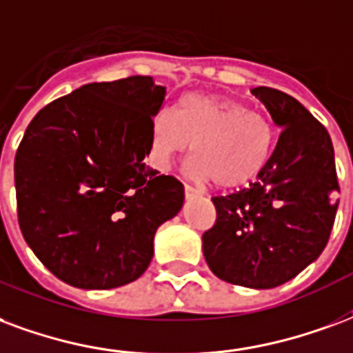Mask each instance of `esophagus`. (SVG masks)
I'll return each instance as SVG.
<instances>
[{
  "mask_svg": "<svg viewBox=\"0 0 353 353\" xmlns=\"http://www.w3.org/2000/svg\"><path fill=\"white\" fill-rule=\"evenodd\" d=\"M194 194H198V189H194L192 185L185 183V196L189 198V196H194Z\"/></svg>",
  "mask_w": 353,
  "mask_h": 353,
  "instance_id": "obj_1",
  "label": "esophagus"
}]
</instances>
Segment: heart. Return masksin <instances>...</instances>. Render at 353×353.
<instances>
[{"label": "heart", "instance_id": "heart-1", "mask_svg": "<svg viewBox=\"0 0 353 353\" xmlns=\"http://www.w3.org/2000/svg\"><path fill=\"white\" fill-rule=\"evenodd\" d=\"M195 145L192 146V143ZM275 148V129L247 104L190 93L176 112H159L151 129V159L166 170L176 155L194 151L190 174L221 189H236L262 174Z\"/></svg>", "mask_w": 353, "mask_h": 353}]
</instances>
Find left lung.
<instances>
[{
	"mask_svg": "<svg viewBox=\"0 0 353 353\" xmlns=\"http://www.w3.org/2000/svg\"><path fill=\"white\" fill-rule=\"evenodd\" d=\"M252 93L283 130L258 181L211 198L216 219L202 239L219 279L263 290L288 283L322 254L339 179L327 129L288 93L265 85Z\"/></svg>",
	"mask_w": 353,
	"mask_h": 353,
	"instance_id": "8db88e82",
	"label": "left lung"
}]
</instances>
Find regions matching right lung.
<instances>
[{"label": "right lung", "instance_id": "1", "mask_svg": "<svg viewBox=\"0 0 353 353\" xmlns=\"http://www.w3.org/2000/svg\"><path fill=\"white\" fill-rule=\"evenodd\" d=\"M166 88L151 77L85 83L46 104L14 157L18 224L44 268L83 290L137 281L183 183L143 163Z\"/></svg>", "mask_w": 353, "mask_h": 353}]
</instances>
